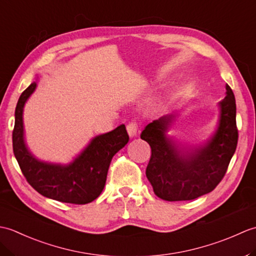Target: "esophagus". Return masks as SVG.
<instances>
[{
    "label": "esophagus",
    "mask_w": 256,
    "mask_h": 256,
    "mask_svg": "<svg viewBox=\"0 0 256 256\" xmlns=\"http://www.w3.org/2000/svg\"><path fill=\"white\" fill-rule=\"evenodd\" d=\"M126 131L130 135V138H134L138 135V125L136 122H131L126 125Z\"/></svg>",
    "instance_id": "34e87169"
}]
</instances>
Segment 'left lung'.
Segmentation results:
<instances>
[{"instance_id":"left-lung-1","label":"left lung","mask_w":256,"mask_h":256,"mask_svg":"<svg viewBox=\"0 0 256 256\" xmlns=\"http://www.w3.org/2000/svg\"><path fill=\"white\" fill-rule=\"evenodd\" d=\"M219 102L220 116L214 135L194 148L168 135L177 114L170 113L146 125L140 138L150 146L146 177L157 197L167 201L194 200L212 192L224 177L238 145L236 106L233 91Z\"/></svg>"}]
</instances>
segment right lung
<instances>
[{
    "instance_id": "1",
    "label": "right lung",
    "mask_w": 256,
    "mask_h": 256,
    "mask_svg": "<svg viewBox=\"0 0 256 256\" xmlns=\"http://www.w3.org/2000/svg\"><path fill=\"white\" fill-rule=\"evenodd\" d=\"M32 82L20 94L15 108L13 152L26 180L37 192L60 202L86 204L99 197L106 182L112 157L128 142L122 124L113 131L98 135L67 165L37 160L24 138L23 110L27 99L35 91Z\"/></svg>"
}]
</instances>
